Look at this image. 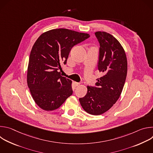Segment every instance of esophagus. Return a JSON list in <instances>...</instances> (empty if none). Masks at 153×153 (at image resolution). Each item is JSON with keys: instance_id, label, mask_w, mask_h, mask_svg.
<instances>
[{"instance_id": "esophagus-1", "label": "esophagus", "mask_w": 153, "mask_h": 153, "mask_svg": "<svg viewBox=\"0 0 153 153\" xmlns=\"http://www.w3.org/2000/svg\"><path fill=\"white\" fill-rule=\"evenodd\" d=\"M74 84L75 86H79V85H80V83H78V82H74Z\"/></svg>"}]
</instances>
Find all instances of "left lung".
I'll return each mask as SVG.
<instances>
[{
    "instance_id": "obj_1",
    "label": "left lung",
    "mask_w": 153,
    "mask_h": 153,
    "mask_svg": "<svg viewBox=\"0 0 153 153\" xmlns=\"http://www.w3.org/2000/svg\"><path fill=\"white\" fill-rule=\"evenodd\" d=\"M100 43L98 70L103 76L97 79V87L87 86V93L79 99L83 110L92 115H100L119 99L127 74V59L120 42L105 31L95 33Z\"/></svg>"
}]
</instances>
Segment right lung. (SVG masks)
<instances>
[{
    "mask_svg": "<svg viewBox=\"0 0 153 153\" xmlns=\"http://www.w3.org/2000/svg\"><path fill=\"white\" fill-rule=\"evenodd\" d=\"M90 36L66 28L53 29L42 33L34 43L27 80L33 99L42 110H56L72 95V81L58 70L66 63L72 47Z\"/></svg>",
    "mask_w": 153,
    "mask_h": 153,
    "instance_id": "1",
    "label": "right lung"
}]
</instances>
